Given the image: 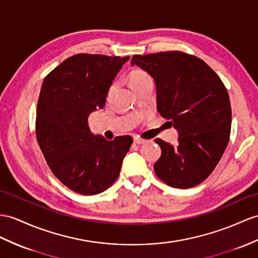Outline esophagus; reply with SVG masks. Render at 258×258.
<instances>
[{
	"mask_svg": "<svg viewBox=\"0 0 258 258\" xmlns=\"http://www.w3.org/2000/svg\"><path fill=\"white\" fill-rule=\"evenodd\" d=\"M134 142H135L136 144H144V143H147V140L140 139V138H136V139L134 140Z\"/></svg>",
	"mask_w": 258,
	"mask_h": 258,
	"instance_id": "1",
	"label": "esophagus"
}]
</instances>
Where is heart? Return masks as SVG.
Here are the masks:
<instances>
[{
	"mask_svg": "<svg viewBox=\"0 0 258 258\" xmlns=\"http://www.w3.org/2000/svg\"><path fill=\"white\" fill-rule=\"evenodd\" d=\"M150 80H151L150 75L142 70H135L129 75V84L133 90H136L137 87H139L140 85L146 83V82Z\"/></svg>",
	"mask_w": 258,
	"mask_h": 258,
	"instance_id": "heart-1",
	"label": "heart"
}]
</instances>
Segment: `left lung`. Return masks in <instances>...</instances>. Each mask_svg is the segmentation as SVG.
I'll return each mask as SVG.
<instances>
[{
  "mask_svg": "<svg viewBox=\"0 0 258 258\" xmlns=\"http://www.w3.org/2000/svg\"><path fill=\"white\" fill-rule=\"evenodd\" d=\"M131 64L153 78L158 111L178 133L176 146L155 139L162 150L156 176L180 189L200 184L230 139L232 111L222 81L204 60L180 51L136 54Z\"/></svg>",
  "mask_w": 258,
  "mask_h": 258,
  "instance_id": "obj_1",
  "label": "left lung"
}]
</instances>
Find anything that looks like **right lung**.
Returning a JSON list of instances; mask_svg holds the SVG:
<instances>
[{"mask_svg":"<svg viewBox=\"0 0 258 258\" xmlns=\"http://www.w3.org/2000/svg\"><path fill=\"white\" fill-rule=\"evenodd\" d=\"M129 56L79 53L64 60L42 82L36 137L54 176L71 190L96 195L117 179L129 136L107 141L94 136L90 114L102 109L109 87Z\"/></svg>","mask_w":258,"mask_h":258,"instance_id":"right-lung-1","label":"right lung"}]
</instances>
